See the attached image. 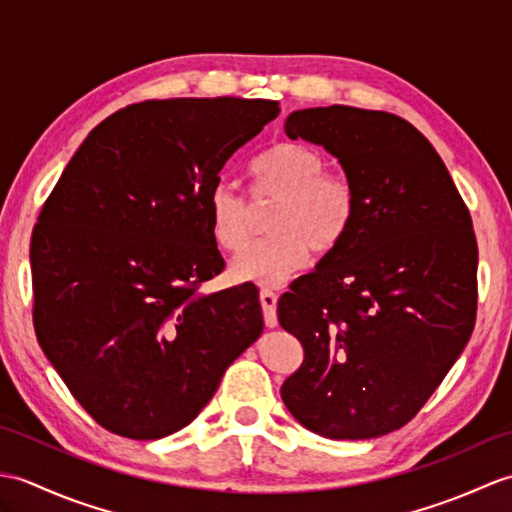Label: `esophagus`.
<instances>
[{
	"mask_svg": "<svg viewBox=\"0 0 512 512\" xmlns=\"http://www.w3.org/2000/svg\"><path fill=\"white\" fill-rule=\"evenodd\" d=\"M259 301H262L264 308L266 328H277V295L270 288H262V292H259Z\"/></svg>",
	"mask_w": 512,
	"mask_h": 512,
	"instance_id": "obj_1",
	"label": "esophagus"
}]
</instances>
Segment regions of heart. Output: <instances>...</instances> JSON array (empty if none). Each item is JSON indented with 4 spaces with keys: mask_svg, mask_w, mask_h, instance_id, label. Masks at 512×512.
<instances>
[{
    "mask_svg": "<svg viewBox=\"0 0 512 512\" xmlns=\"http://www.w3.org/2000/svg\"><path fill=\"white\" fill-rule=\"evenodd\" d=\"M259 195L279 198L268 235L250 237V204L237 184L222 180L209 195V220L215 242L238 250L231 275L239 281L275 286L308 262V250L328 253L341 242L354 215V191L343 176L325 173V158L299 143H279L255 162Z\"/></svg>",
    "mask_w": 512,
    "mask_h": 512,
    "instance_id": "heart-1",
    "label": "heart"
}]
</instances>
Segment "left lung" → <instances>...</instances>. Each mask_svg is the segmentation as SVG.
I'll return each instance as SVG.
<instances>
[{"label":"left lung","mask_w":512,"mask_h":512,"mask_svg":"<svg viewBox=\"0 0 512 512\" xmlns=\"http://www.w3.org/2000/svg\"><path fill=\"white\" fill-rule=\"evenodd\" d=\"M339 160L354 191L341 242L277 303L303 363L281 400L330 440L407 424L471 339L477 308L473 222L433 145L405 118L350 105L286 118Z\"/></svg>","instance_id":"obj_1"}]
</instances>
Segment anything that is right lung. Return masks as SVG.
Masks as SVG:
<instances>
[{"label": "right lung", "instance_id": "1", "mask_svg": "<svg viewBox=\"0 0 512 512\" xmlns=\"http://www.w3.org/2000/svg\"><path fill=\"white\" fill-rule=\"evenodd\" d=\"M277 101L169 99L96 125L32 233L35 332L72 396L116 436L158 440L209 405L264 332L255 286L224 270L209 195Z\"/></svg>", "mask_w": 512, "mask_h": 512}]
</instances>
